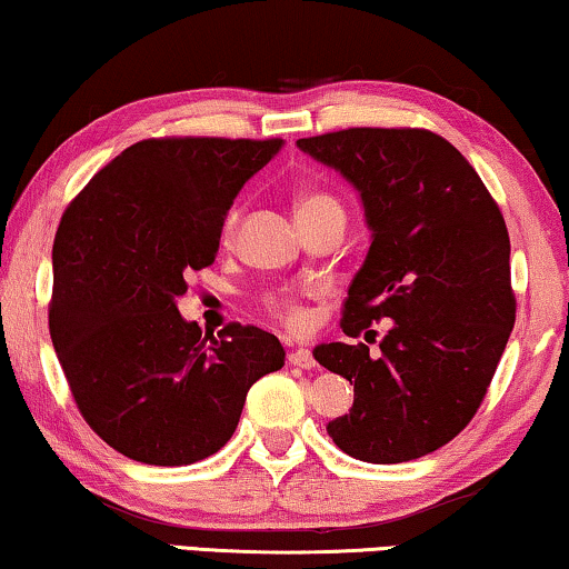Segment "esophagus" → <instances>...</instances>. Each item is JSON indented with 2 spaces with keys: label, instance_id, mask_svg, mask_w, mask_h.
I'll return each instance as SVG.
<instances>
[{
  "label": "esophagus",
  "instance_id": "obj_1",
  "mask_svg": "<svg viewBox=\"0 0 569 569\" xmlns=\"http://www.w3.org/2000/svg\"><path fill=\"white\" fill-rule=\"evenodd\" d=\"M288 362H291L293 368H303V370L317 366V360H313V355H311V350H307V347H299V350H293L291 355H288Z\"/></svg>",
  "mask_w": 569,
  "mask_h": 569
}]
</instances>
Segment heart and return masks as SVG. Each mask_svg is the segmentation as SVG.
Returning <instances> with one entry per match:
<instances>
[{
  "label": "heart",
  "mask_w": 569,
  "mask_h": 569,
  "mask_svg": "<svg viewBox=\"0 0 569 569\" xmlns=\"http://www.w3.org/2000/svg\"><path fill=\"white\" fill-rule=\"evenodd\" d=\"M319 211H342L339 207V201L335 197H329V193H307V197H301L296 201V219L301 217H311V214H319ZM240 217L242 211L240 209H232L230 217H227L224 222V234L232 237L237 224H240ZM266 303L270 307V311L276 313V317H281L288 325H301L303 321V311L299 303H296L293 296H268Z\"/></svg>",
  "instance_id": "1"
}]
</instances>
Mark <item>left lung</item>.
I'll return each mask as SVG.
<instances>
[{"mask_svg":"<svg viewBox=\"0 0 569 569\" xmlns=\"http://www.w3.org/2000/svg\"><path fill=\"white\" fill-rule=\"evenodd\" d=\"M296 146L347 178L366 209L370 250L342 332L391 319L380 355L313 347L319 366L355 383L350 413L327 431L355 460H417L468 427L513 329L503 214L462 152L429 130L350 127Z\"/></svg>","mask_w":569,"mask_h":569,"instance_id":"1","label":"left lung"}]
</instances>
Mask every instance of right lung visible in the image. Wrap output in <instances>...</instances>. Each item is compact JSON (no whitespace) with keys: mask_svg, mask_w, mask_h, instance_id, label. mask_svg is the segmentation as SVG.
Wrapping results in <instances>:
<instances>
[{"mask_svg":"<svg viewBox=\"0 0 569 569\" xmlns=\"http://www.w3.org/2000/svg\"><path fill=\"white\" fill-rule=\"evenodd\" d=\"M283 140L160 138L122 150L68 203L53 242L48 325L81 417L134 462L219 452L244 396L281 370L276 335L201 337L176 299L214 262L224 217Z\"/></svg>","mask_w":569,"mask_h":569,"instance_id":"1","label":"right lung"}]
</instances>
